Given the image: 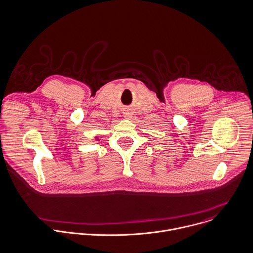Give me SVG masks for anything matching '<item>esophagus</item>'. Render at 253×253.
Returning a JSON list of instances; mask_svg holds the SVG:
<instances>
[{
  "label": "esophagus",
  "mask_w": 253,
  "mask_h": 253,
  "mask_svg": "<svg viewBox=\"0 0 253 253\" xmlns=\"http://www.w3.org/2000/svg\"><path fill=\"white\" fill-rule=\"evenodd\" d=\"M123 114H124V117H125V118H129V117L131 116V113H130V111H128V110H125V111L123 112Z\"/></svg>",
  "instance_id": "1"
}]
</instances>
